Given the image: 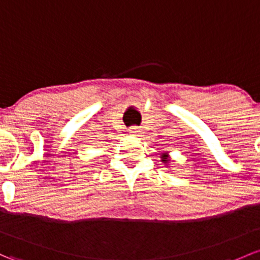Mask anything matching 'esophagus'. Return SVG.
Listing matches in <instances>:
<instances>
[{
  "label": "esophagus",
  "instance_id": "1",
  "mask_svg": "<svg viewBox=\"0 0 260 260\" xmlns=\"http://www.w3.org/2000/svg\"><path fill=\"white\" fill-rule=\"evenodd\" d=\"M129 135L133 136V137H142L143 132H142V129H139L138 127H132L129 129Z\"/></svg>",
  "mask_w": 260,
  "mask_h": 260
}]
</instances>
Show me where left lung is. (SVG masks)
<instances>
[{"label": "left lung", "mask_w": 260, "mask_h": 260, "mask_svg": "<svg viewBox=\"0 0 260 260\" xmlns=\"http://www.w3.org/2000/svg\"><path fill=\"white\" fill-rule=\"evenodd\" d=\"M160 162L165 163L166 167L169 166V163H171V155H169V152H163L162 154H160Z\"/></svg>", "instance_id": "1"}]
</instances>
